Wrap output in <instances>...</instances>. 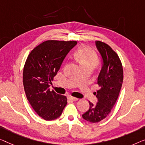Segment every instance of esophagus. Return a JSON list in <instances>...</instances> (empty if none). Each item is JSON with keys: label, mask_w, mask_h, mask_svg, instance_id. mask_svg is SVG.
I'll list each match as a JSON object with an SVG mask.
<instances>
[{"label": "esophagus", "mask_w": 145, "mask_h": 145, "mask_svg": "<svg viewBox=\"0 0 145 145\" xmlns=\"http://www.w3.org/2000/svg\"><path fill=\"white\" fill-rule=\"evenodd\" d=\"M68 99L71 100V101H76L78 100L77 98H75V97H73L72 96H68Z\"/></svg>", "instance_id": "34e87169"}]
</instances>
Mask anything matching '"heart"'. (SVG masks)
Returning <instances> with one entry per match:
<instances>
[{
    "instance_id": "obj_1",
    "label": "heart",
    "mask_w": 145,
    "mask_h": 145,
    "mask_svg": "<svg viewBox=\"0 0 145 145\" xmlns=\"http://www.w3.org/2000/svg\"><path fill=\"white\" fill-rule=\"evenodd\" d=\"M74 56L81 67L88 66L95 67L99 63V57L97 53L90 48H79L75 51Z\"/></svg>"
}]
</instances>
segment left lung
<instances>
[{
	"label": "left lung",
	"instance_id": "obj_1",
	"mask_svg": "<svg viewBox=\"0 0 145 145\" xmlns=\"http://www.w3.org/2000/svg\"><path fill=\"white\" fill-rule=\"evenodd\" d=\"M96 46L101 54L103 64L98 77L99 89L95 93L96 105L89 101V109L82 115L86 121L97 123L107 117L115 105L123 79V67L115 51L105 42L97 40Z\"/></svg>",
	"mask_w": 145,
	"mask_h": 145
}]
</instances>
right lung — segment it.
Segmentation results:
<instances>
[{
    "label": "right lung",
    "instance_id": "obj_1",
    "mask_svg": "<svg viewBox=\"0 0 145 145\" xmlns=\"http://www.w3.org/2000/svg\"><path fill=\"white\" fill-rule=\"evenodd\" d=\"M77 41L49 40L31 50L24 65L23 83L28 101L35 112L46 121L60 117L66 106V96L50 91V83Z\"/></svg>",
    "mask_w": 145,
    "mask_h": 145
}]
</instances>
